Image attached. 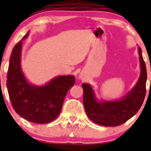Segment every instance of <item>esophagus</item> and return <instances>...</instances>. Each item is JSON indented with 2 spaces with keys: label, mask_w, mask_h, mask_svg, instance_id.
I'll use <instances>...</instances> for the list:
<instances>
[{
  "label": "esophagus",
  "mask_w": 151,
  "mask_h": 151,
  "mask_svg": "<svg viewBox=\"0 0 151 151\" xmlns=\"http://www.w3.org/2000/svg\"><path fill=\"white\" fill-rule=\"evenodd\" d=\"M79 79H81V80H83V79H84V76H83V74H80V76H79Z\"/></svg>",
  "instance_id": "1"
}]
</instances>
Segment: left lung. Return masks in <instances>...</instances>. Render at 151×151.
Returning <instances> with one entry per match:
<instances>
[{
  "instance_id": "left-lung-1",
  "label": "left lung",
  "mask_w": 151,
  "mask_h": 151,
  "mask_svg": "<svg viewBox=\"0 0 151 151\" xmlns=\"http://www.w3.org/2000/svg\"><path fill=\"white\" fill-rule=\"evenodd\" d=\"M141 73L136 85L122 99L99 101L91 85L83 83V104L88 118L104 126H117L126 123L140 109L146 93L147 70L140 47L138 48Z\"/></svg>"
}]
</instances>
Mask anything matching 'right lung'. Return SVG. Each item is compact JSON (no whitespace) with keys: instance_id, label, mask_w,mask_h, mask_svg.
I'll use <instances>...</instances> for the list:
<instances>
[{"instance_id":"add662e5","label":"right lung","mask_w":151,"mask_h":151,"mask_svg":"<svg viewBox=\"0 0 151 151\" xmlns=\"http://www.w3.org/2000/svg\"><path fill=\"white\" fill-rule=\"evenodd\" d=\"M28 32L12 50L7 75V88L15 112L27 121L50 123L60 114L68 90L75 83L72 75L58 76L46 85L36 86L27 81L20 66L22 42Z\"/></svg>"}]
</instances>
